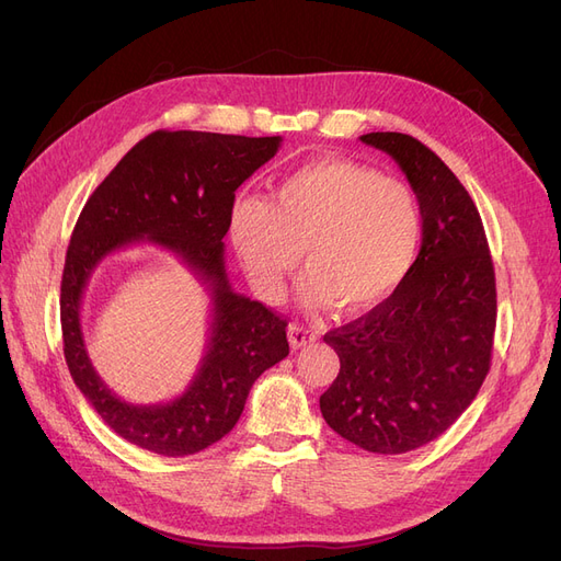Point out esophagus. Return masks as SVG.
Returning <instances> with one entry per match:
<instances>
[{
    "instance_id": "1",
    "label": "esophagus",
    "mask_w": 561,
    "mask_h": 561,
    "mask_svg": "<svg viewBox=\"0 0 561 561\" xmlns=\"http://www.w3.org/2000/svg\"><path fill=\"white\" fill-rule=\"evenodd\" d=\"M287 339H290V346L293 348H301V346L313 344L316 339H318V334L311 328H307V325H299V322H293V325L287 328Z\"/></svg>"
}]
</instances>
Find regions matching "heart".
Wrapping results in <instances>:
<instances>
[{
	"label": "heart",
	"instance_id": "heart-1",
	"mask_svg": "<svg viewBox=\"0 0 561 561\" xmlns=\"http://www.w3.org/2000/svg\"><path fill=\"white\" fill-rule=\"evenodd\" d=\"M229 239L260 295L283 293L304 250L307 299L360 313L379 307L410 274L421 213L400 180L353 161L318 159L285 175L268 203L236 201Z\"/></svg>",
	"mask_w": 561,
	"mask_h": 561
}]
</instances>
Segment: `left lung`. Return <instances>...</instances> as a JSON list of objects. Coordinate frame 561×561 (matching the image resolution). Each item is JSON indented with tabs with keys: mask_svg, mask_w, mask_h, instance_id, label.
<instances>
[{
	"mask_svg": "<svg viewBox=\"0 0 561 561\" xmlns=\"http://www.w3.org/2000/svg\"><path fill=\"white\" fill-rule=\"evenodd\" d=\"M419 201L423 239L410 274L379 307L330 330L339 375L320 396L328 426L375 454L433 443L486 377L496 276L478 208L435 151L404 133H367Z\"/></svg>",
	"mask_w": 561,
	"mask_h": 561,
	"instance_id": "left-lung-1",
	"label": "left lung"
}]
</instances>
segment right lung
Returning a JSON list of instances; mask_svg holds the SVG:
<instances>
[{
    "label": "right lung",
    "mask_w": 561,
    "mask_h": 561,
    "mask_svg": "<svg viewBox=\"0 0 561 561\" xmlns=\"http://www.w3.org/2000/svg\"><path fill=\"white\" fill-rule=\"evenodd\" d=\"M280 147V138L154 130L98 184L83 206L60 283L65 360L107 426L147 451L190 456L222 439L241 419L252 383L280 363L287 320L231 290L225 268L236 190ZM149 240L175 251L209 287L211 339L191 388L165 405H128L96 377L80 334V297L107 253Z\"/></svg>",
    "instance_id": "1"
}]
</instances>
